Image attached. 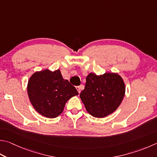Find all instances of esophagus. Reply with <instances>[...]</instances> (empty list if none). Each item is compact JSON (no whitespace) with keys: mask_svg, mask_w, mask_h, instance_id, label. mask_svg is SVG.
<instances>
[{"mask_svg":"<svg viewBox=\"0 0 157 157\" xmlns=\"http://www.w3.org/2000/svg\"><path fill=\"white\" fill-rule=\"evenodd\" d=\"M83 87H84L83 85H80V86H77V87H76L77 90H78V93H80L82 88H83Z\"/></svg>","mask_w":157,"mask_h":157,"instance_id":"esophagus-1","label":"esophagus"}]
</instances>
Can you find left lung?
<instances>
[{
	"label": "left lung",
	"mask_w": 157,
	"mask_h": 157,
	"mask_svg": "<svg viewBox=\"0 0 157 157\" xmlns=\"http://www.w3.org/2000/svg\"><path fill=\"white\" fill-rule=\"evenodd\" d=\"M79 97L88 113L102 118L113 113L121 103L125 95L123 79L117 73L97 75L90 73Z\"/></svg>",
	"instance_id": "obj_1"
}]
</instances>
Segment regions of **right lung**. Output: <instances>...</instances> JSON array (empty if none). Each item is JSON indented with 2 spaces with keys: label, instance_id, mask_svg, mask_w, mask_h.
Instances as JSON below:
<instances>
[{
  "label": "right lung",
  "instance_id": "add662e5",
  "mask_svg": "<svg viewBox=\"0 0 157 157\" xmlns=\"http://www.w3.org/2000/svg\"><path fill=\"white\" fill-rule=\"evenodd\" d=\"M27 93L36 111L48 118H55L63 112L66 102L78 95L75 86L62 78L59 70L36 72L28 82Z\"/></svg>",
  "mask_w": 157,
  "mask_h": 157
}]
</instances>
